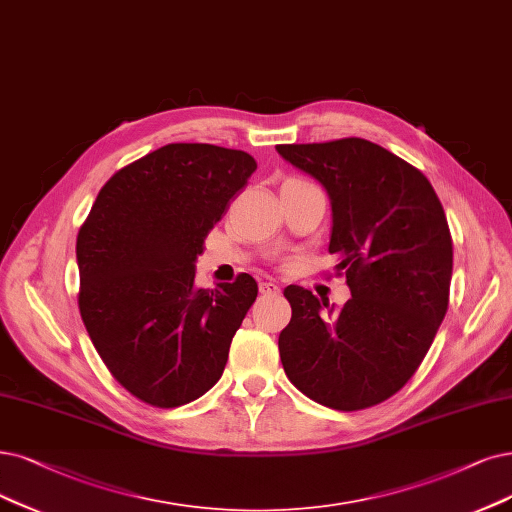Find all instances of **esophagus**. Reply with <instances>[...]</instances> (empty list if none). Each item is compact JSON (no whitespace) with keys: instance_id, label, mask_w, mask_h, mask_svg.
Instances as JSON below:
<instances>
[{"instance_id":"obj_1","label":"esophagus","mask_w":512,"mask_h":512,"mask_svg":"<svg viewBox=\"0 0 512 512\" xmlns=\"http://www.w3.org/2000/svg\"><path fill=\"white\" fill-rule=\"evenodd\" d=\"M259 289H261V293H263V295H280V287L276 285V282H270V280L261 282Z\"/></svg>"}]
</instances>
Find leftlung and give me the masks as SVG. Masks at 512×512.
Returning a JSON list of instances; mask_svg holds the SVG:
<instances>
[{
  "label": "left lung",
  "instance_id": "1",
  "mask_svg": "<svg viewBox=\"0 0 512 512\" xmlns=\"http://www.w3.org/2000/svg\"><path fill=\"white\" fill-rule=\"evenodd\" d=\"M278 154L325 187L329 253L352 297L329 310L289 285L291 323L280 361L312 401L356 411L399 392L424 361L449 304L453 244L430 181L365 139L276 145Z\"/></svg>",
  "mask_w": 512,
  "mask_h": 512
}]
</instances>
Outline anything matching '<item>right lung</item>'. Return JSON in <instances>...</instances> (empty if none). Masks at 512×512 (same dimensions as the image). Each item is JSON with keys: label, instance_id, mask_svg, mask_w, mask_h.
I'll use <instances>...</instances> for the list:
<instances>
[{"label": "right lung", "instance_id": "1", "mask_svg": "<svg viewBox=\"0 0 512 512\" xmlns=\"http://www.w3.org/2000/svg\"><path fill=\"white\" fill-rule=\"evenodd\" d=\"M257 162L240 149L170 143L118 170L80 227V314L111 375L154 407L211 390L257 282L196 287V259Z\"/></svg>", "mask_w": 512, "mask_h": 512}]
</instances>
